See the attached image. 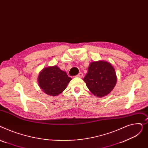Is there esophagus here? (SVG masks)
Instances as JSON below:
<instances>
[{
  "label": "esophagus",
  "instance_id": "1",
  "mask_svg": "<svg viewBox=\"0 0 148 148\" xmlns=\"http://www.w3.org/2000/svg\"><path fill=\"white\" fill-rule=\"evenodd\" d=\"M76 76L78 77H82L83 76V73L82 72H80V73H79V74L77 75Z\"/></svg>",
  "mask_w": 148,
  "mask_h": 148
}]
</instances>
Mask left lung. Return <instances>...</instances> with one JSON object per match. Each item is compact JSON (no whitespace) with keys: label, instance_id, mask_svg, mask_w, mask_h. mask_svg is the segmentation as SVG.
<instances>
[{"label":"left lung","instance_id":"left-lung-1","mask_svg":"<svg viewBox=\"0 0 148 148\" xmlns=\"http://www.w3.org/2000/svg\"><path fill=\"white\" fill-rule=\"evenodd\" d=\"M90 91L97 97H104L114 89L116 82L115 71L106 62H95L90 63L87 74L84 77Z\"/></svg>","mask_w":148,"mask_h":148}]
</instances>
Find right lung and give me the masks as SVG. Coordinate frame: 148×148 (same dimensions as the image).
<instances>
[{
	"instance_id": "add662e5",
	"label": "right lung",
	"mask_w": 148,
	"mask_h": 148,
	"mask_svg": "<svg viewBox=\"0 0 148 148\" xmlns=\"http://www.w3.org/2000/svg\"><path fill=\"white\" fill-rule=\"evenodd\" d=\"M72 78L57 66L43 69L38 77L40 88L45 93L56 96L62 92Z\"/></svg>"
}]
</instances>
